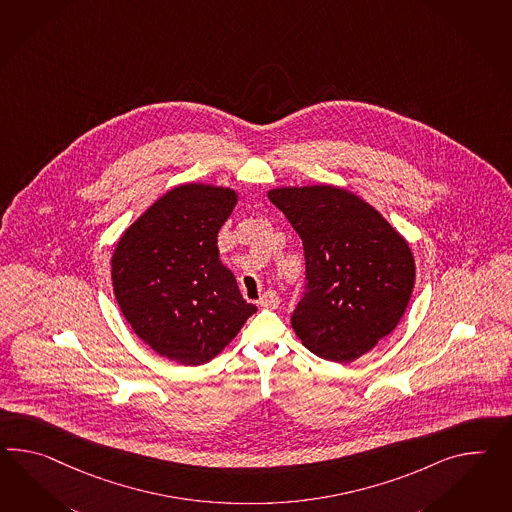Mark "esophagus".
Segmentation results:
<instances>
[{
	"mask_svg": "<svg viewBox=\"0 0 512 512\" xmlns=\"http://www.w3.org/2000/svg\"><path fill=\"white\" fill-rule=\"evenodd\" d=\"M278 304H280V297H278V293L273 291V289L265 291L262 297H260V306H263V308H271V310H276V308H278Z\"/></svg>",
	"mask_w": 512,
	"mask_h": 512,
	"instance_id": "34e87169",
	"label": "esophagus"
}]
</instances>
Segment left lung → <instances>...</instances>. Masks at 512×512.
<instances>
[{
    "label": "left lung",
    "mask_w": 512,
    "mask_h": 512,
    "mask_svg": "<svg viewBox=\"0 0 512 512\" xmlns=\"http://www.w3.org/2000/svg\"><path fill=\"white\" fill-rule=\"evenodd\" d=\"M267 197L304 249L306 291L291 327L308 351L353 362L407 310L416 280L407 239L366 200L336 185L276 187Z\"/></svg>",
    "instance_id": "1"
}]
</instances>
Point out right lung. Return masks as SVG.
Here are the masks:
<instances>
[{"instance_id": "right-lung-1", "label": "right lung", "mask_w": 512, "mask_h": 512, "mask_svg": "<svg viewBox=\"0 0 512 512\" xmlns=\"http://www.w3.org/2000/svg\"><path fill=\"white\" fill-rule=\"evenodd\" d=\"M236 204L230 187H172L113 252L120 312L146 345L182 366L210 362L258 310L219 258L217 234Z\"/></svg>"}]
</instances>
